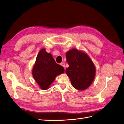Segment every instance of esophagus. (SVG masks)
I'll list each match as a JSON object with an SVG mask.
<instances>
[{
  "mask_svg": "<svg viewBox=\"0 0 124 124\" xmlns=\"http://www.w3.org/2000/svg\"><path fill=\"white\" fill-rule=\"evenodd\" d=\"M61 65L64 68H65V63H64V62H62L61 63Z\"/></svg>",
  "mask_w": 124,
  "mask_h": 124,
  "instance_id": "1",
  "label": "esophagus"
}]
</instances>
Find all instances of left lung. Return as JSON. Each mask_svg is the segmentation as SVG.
<instances>
[{"instance_id": "1", "label": "left lung", "mask_w": 124, "mask_h": 124, "mask_svg": "<svg viewBox=\"0 0 124 124\" xmlns=\"http://www.w3.org/2000/svg\"><path fill=\"white\" fill-rule=\"evenodd\" d=\"M66 62L69 67L66 73L74 88L83 91L92 84L96 74V68L88 55L83 51L75 48L66 53Z\"/></svg>"}]
</instances>
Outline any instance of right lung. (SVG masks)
Returning a JSON list of instances; mask_svg holds the SVG:
<instances>
[{
	"label": "right lung",
	"instance_id": "add662e5",
	"mask_svg": "<svg viewBox=\"0 0 124 124\" xmlns=\"http://www.w3.org/2000/svg\"><path fill=\"white\" fill-rule=\"evenodd\" d=\"M64 72V68L56 63L52 55L46 52V49L39 51L33 66L32 73L41 89H48L56 76Z\"/></svg>",
	"mask_w": 124,
	"mask_h": 124
}]
</instances>
